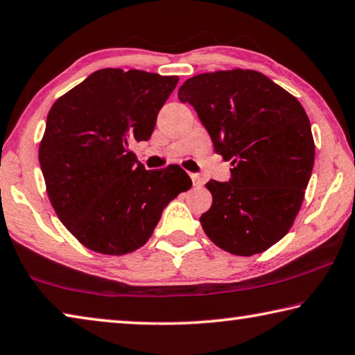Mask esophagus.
<instances>
[{
    "instance_id": "obj_1",
    "label": "esophagus",
    "mask_w": 355,
    "mask_h": 355,
    "mask_svg": "<svg viewBox=\"0 0 355 355\" xmlns=\"http://www.w3.org/2000/svg\"><path fill=\"white\" fill-rule=\"evenodd\" d=\"M191 180H192V184H194L196 188H202L203 186V180L200 175H197V173H191Z\"/></svg>"
}]
</instances>
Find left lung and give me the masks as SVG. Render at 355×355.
<instances>
[{
    "instance_id": "1",
    "label": "left lung",
    "mask_w": 355,
    "mask_h": 355,
    "mask_svg": "<svg viewBox=\"0 0 355 355\" xmlns=\"http://www.w3.org/2000/svg\"><path fill=\"white\" fill-rule=\"evenodd\" d=\"M230 161L228 182L209 180L213 205L200 216L207 236L233 255L260 254L290 230L315 163V142L302 105L255 70H219L178 89Z\"/></svg>"
}]
</instances>
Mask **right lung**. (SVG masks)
<instances>
[{"label":"right lung","instance_id":"right-lung-1","mask_svg":"<svg viewBox=\"0 0 355 355\" xmlns=\"http://www.w3.org/2000/svg\"><path fill=\"white\" fill-rule=\"evenodd\" d=\"M178 83L144 70L101 69L59 97L39 163L58 218L84 248L125 255L152 236L167 203L191 188L182 167L146 171L130 150L148 141Z\"/></svg>","mask_w":355,"mask_h":355}]
</instances>
